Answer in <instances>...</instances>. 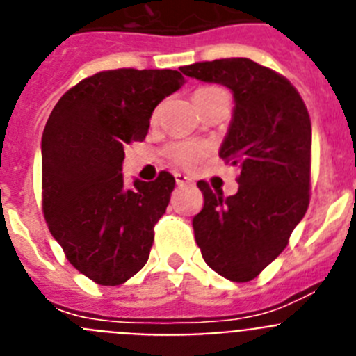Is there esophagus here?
<instances>
[{"label":"esophagus","mask_w":356,"mask_h":356,"mask_svg":"<svg viewBox=\"0 0 356 356\" xmlns=\"http://www.w3.org/2000/svg\"><path fill=\"white\" fill-rule=\"evenodd\" d=\"M175 180H176V185H180V187L193 184V178H191V176H187V175H184V172H176Z\"/></svg>","instance_id":"obj_1"}]
</instances>
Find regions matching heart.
<instances>
[{"mask_svg": "<svg viewBox=\"0 0 356 356\" xmlns=\"http://www.w3.org/2000/svg\"><path fill=\"white\" fill-rule=\"evenodd\" d=\"M216 92H222V90L219 89V87H201V89L196 90V99L210 96V94ZM203 155H205V146H203V144L181 143L176 144V146L172 147V156H175L176 162L181 163V165H187V168L196 165Z\"/></svg>", "mask_w": 356, "mask_h": 356, "instance_id": "b5f03b06", "label": "heart"}]
</instances>
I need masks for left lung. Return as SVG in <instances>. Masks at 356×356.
<instances>
[{
  "label": "left lung",
  "mask_w": 356,
  "mask_h": 356,
  "mask_svg": "<svg viewBox=\"0 0 356 356\" xmlns=\"http://www.w3.org/2000/svg\"><path fill=\"white\" fill-rule=\"evenodd\" d=\"M185 76L225 85L234 114L219 156L238 165V191L225 197L205 181L193 219L205 262L229 282H250L287 246L308 209L312 127L307 106L278 72L250 58L184 65Z\"/></svg>",
  "instance_id": "obj_1"
}]
</instances>
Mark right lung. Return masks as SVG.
Wrapping results in <instances>:
<instances>
[{"label":"right lung","mask_w":356,"mask_h":356,"mask_svg":"<svg viewBox=\"0 0 356 356\" xmlns=\"http://www.w3.org/2000/svg\"><path fill=\"white\" fill-rule=\"evenodd\" d=\"M184 83L172 69L102 71L67 90L46 122L44 217L69 262L96 284H124L147 262L176 181L163 171L128 185L124 149L146 137L155 106Z\"/></svg>","instance_id":"1"}]
</instances>
